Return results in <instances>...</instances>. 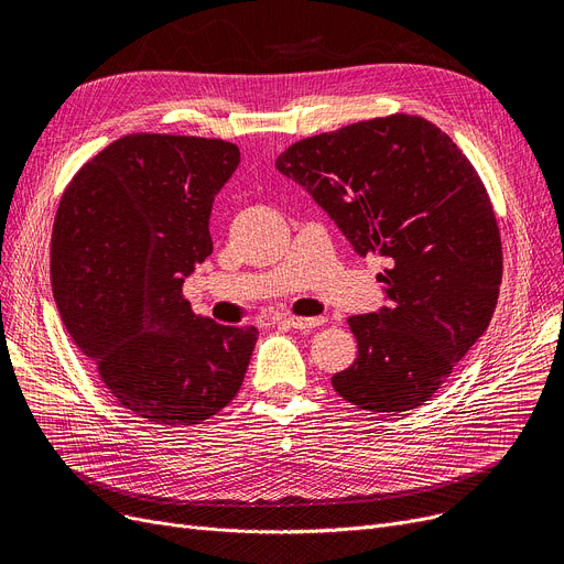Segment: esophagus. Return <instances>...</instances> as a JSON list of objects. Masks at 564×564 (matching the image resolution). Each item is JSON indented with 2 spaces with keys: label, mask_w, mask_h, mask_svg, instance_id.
Returning a JSON list of instances; mask_svg holds the SVG:
<instances>
[{
  "label": "esophagus",
  "mask_w": 564,
  "mask_h": 564,
  "mask_svg": "<svg viewBox=\"0 0 564 564\" xmlns=\"http://www.w3.org/2000/svg\"><path fill=\"white\" fill-rule=\"evenodd\" d=\"M281 322L288 324V327H292V329H297V332H311V329L322 327V324L327 319L317 315V317H281Z\"/></svg>",
  "instance_id": "obj_1"
}]
</instances>
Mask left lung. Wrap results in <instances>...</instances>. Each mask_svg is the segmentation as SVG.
<instances>
[{
  "instance_id": "left-lung-1",
  "label": "left lung",
  "mask_w": 564,
  "mask_h": 564,
  "mask_svg": "<svg viewBox=\"0 0 564 564\" xmlns=\"http://www.w3.org/2000/svg\"><path fill=\"white\" fill-rule=\"evenodd\" d=\"M276 169L300 183L359 256L393 267L389 306L351 315L354 364L332 377L359 409L427 402L487 332L502 279L489 194L457 143L421 116L391 113L292 143Z\"/></svg>"
}]
</instances>
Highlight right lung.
Masks as SVG:
<instances>
[{"mask_svg":"<svg viewBox=\"0 0 564 564\" xmlns=\"http://www.w3.org/2000/svg\"><path fill=\"white\" fill-rule=\"evenodd\" d=\"M240 164L221 139L137 132L66 187L54 217L52 292L107 391L162 427L207 421L242 387L256 327H224L183 297L213 253L210 213Z\"/></svg>","mask_w":564,"mask_h":564,"instance_id":"add662e5","label":"right lung"}]
</instances>
